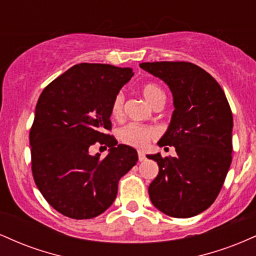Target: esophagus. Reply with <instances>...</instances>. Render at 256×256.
<instances>
[{"label": "esophagus", "mask_w": 256, "mask_h": 256, "mask_svg": "<svg viewBox=\"0 0 256 256\" xmlns=\"http://www.w3.org/2000/svg\"><path fill=\"white\" fill-rule=\"evenodd\" d=\"M138 160L143 161L146 160V154L143 152H138Z\"/></svg>", "instance_id": "esophagus-1"}]
</instances>
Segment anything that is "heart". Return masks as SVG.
Instances as JSON below:
<instances>
[{
	"label": "heart",
	"instance_id": "heart-1",
	"mask_svg": "<svg viewBox=\"0 0 256 256\" xmlns=\"http://www.w3.org/2000/svg\"><path fill=\"white\" fill-rule=\"evenodd\" d=\"M143 98L149 104H152L158 98L164 96V92L155 84H146L140 88ZM122 106H124V98L122 94H118L112 102L110 113L114 118H120L122 116ZM120 140L126 144L134 146V148H144L149 140L155 136V130L148 126L140 124H128L124 126L119 132Z\"/></svg>",
	"mask_w": 256,
	"mask_h": 256
}]
</instances>
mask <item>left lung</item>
<instances>
[{"instance_id":"1","label":"left lung","mask_w":256,"mask_h":256,"mask_svg":"<svg viewBox=\"0 0 256 256\" xmlns=\"http://www.w3.org/2000/svg\"><path fill=\"white\" fill-rule=\"evenodd\" d=\"M140 67L165 82L174 106L158 146H173L177 155H146L158 166V174L149 185V198L166 216H195L213 204L230 168V104L218 82L198 64L161 61Z\"/></svg>"}]
</instances>
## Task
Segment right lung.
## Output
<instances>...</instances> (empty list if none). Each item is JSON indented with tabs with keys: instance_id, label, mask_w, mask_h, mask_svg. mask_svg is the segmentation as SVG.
<instances>
[{
	"instance_id": "right-lung-1",
	"label": "right lung",
	"mask_w": 256,
	"mask_h": 256,
	"mask_svg": "<svg viewBox=\"0 0 256 256\" xmlns=\"http://www.w3.org/2000/svg\"><path fill=\"white\" fill-rule=\"evenodd\" d=\"M132 76L130 67L74 64L38 98L30 131L32 174L48 204L68 218L104 213L120 178L137 164L136 149L104 134L112 128V102ZM96 142L110 146L104 159L90 154Z\"/></svg>"
}]
</instances>
